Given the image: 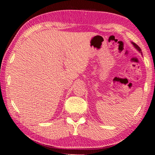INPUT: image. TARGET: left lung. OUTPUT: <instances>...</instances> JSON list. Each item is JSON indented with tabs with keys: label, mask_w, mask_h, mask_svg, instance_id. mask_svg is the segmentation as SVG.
I'll return each mask as SVG.
<instances>
[{
	"label": "left lung",
	"mask_w": 155,
	"mask_h": 155,
	"mask_svg": "<svg viewBox=\"0 0 155 155\" xmlns=\"http://www.w3.org/2000/svg\"><path fill=\"white\" fill-rule=\"evenodd\" d=\"M131 44L133 45L134 48H135L136 49V50H137L139 51V52H140V53L141 54V55H143V54H142V51H141V49H140V48H139L138 45H136V43H134V42H131Z\"/></svg>",
	"instance_id": "left-lung-1"
}]
</instances>
